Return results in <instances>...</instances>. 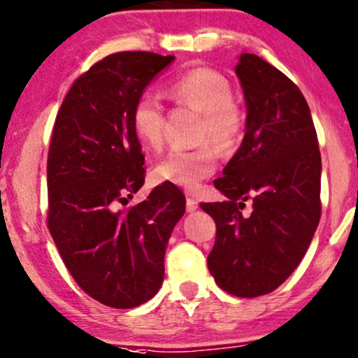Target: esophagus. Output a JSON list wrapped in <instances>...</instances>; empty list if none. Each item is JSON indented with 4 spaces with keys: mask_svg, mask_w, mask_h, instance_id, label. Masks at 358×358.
I'll list each match as a JSON object with an SVG mask.
<instances>
[{
    "mask_svg": "<svg viewBox=\"0 0 358 358\" xmlns=\"http://www.w3.org/2000/svg\"><path fill=\"white\" fill-rule=\"evenodd\" d=\"M185 208H187V212H196L199 208V202L196 199L187 197V201H185Z\"/></svg>",
    "mask_w": 358,
    "mask_h": 358,
    "instance_id": "34e87169",
    "label": "esophagus"
}]
</instances>
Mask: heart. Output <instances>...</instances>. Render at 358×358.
I'll list each match as a JSON object with an SVG mask.
<instances>
[{
    "instance_id": "heart-1",
    "label": "heart",
    "mask_w": 358,
    "mask_h": 358,
    "mask_svg": "<svg viewBox=\"0 0 358 358\" xmlns=\"http://www.w3.org/2000/svg\"><path fill=\"white\" fill-rule=\"evenodd\" d=\"M168 94L176 103L201 113L199 141H212L220 150H231L243 131L245 118L234 103V90L222 73L199 67L187 71L169 83ZM133 129L138 141L148 150H157L164 138V108L156 95L143 94L131 113ZM217 169V152L203 143L196 150H173L155 166V176L161 182L194 190Z\"/></svg>"
}]
</instances>
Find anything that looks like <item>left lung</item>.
<instances>
[{
	"mask_svg": "<svg viewBox=\"0 0 358 358\" xmlns=\"http://www.w3.org/2000/svg\"><path fill=\"white\" fill-rule=\"evenodd\" d=\"M247 103L241 146L215 179L224 202H202L217 235L208 271L238 298L282 285L308 252L321 219V152L304 95L285 73L255 54L235 67ZM252 212H241L244 202Z\"/></svg>",
	"mask_w": 358,
	"mask_h": 358,
	"instance_id": "left-lung-1",
	"label": "left lung"
}]
</instances>
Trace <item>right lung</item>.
<instances>
[{"instance_id": "right-lung-1", "label": "right lung", "mask_w": 358, "mask_h": 358, "mask_svg": "<svg viewBox=\"0 0 358 358\" xmlns=\"http://www.w3.org/2000/svg\"><path fill=\"white\" fill-rule=\"evenodd\" d=\"M173 60L141 50L106 55L73 82L54 123L49 231L77 285L108 308H136L159 291L169 236L185 212L171 182L118 210L145 184L134 103Z\"/></svg>"}]
</instances>
